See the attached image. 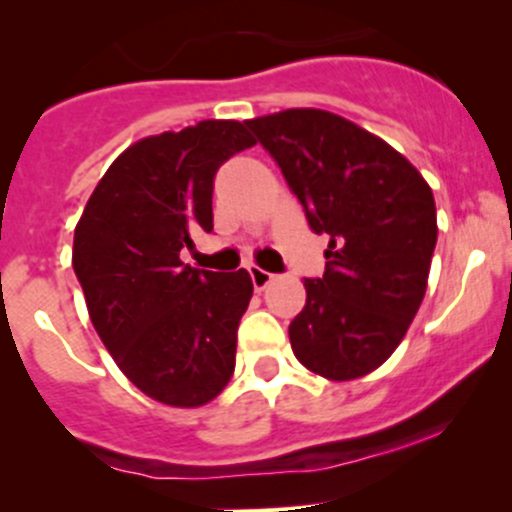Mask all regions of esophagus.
Segmentation results:
<instances>
[{"label": "esophagus", "instance_id": "34e87169", "mask_svg": "<svg viewBox=\"0 0 512 512\" xmlns=\"http://www.w3.org/2000/svg\"><path fill=\"white\" fill-rule=\"evenodd\" d=\"M249 273H251V283H254L256 290H266V287L275 280L273 273L263 271V268H258V266H251Z\"/></svg>", "mask_w": 512, "mask_h": 512}]
</instances>
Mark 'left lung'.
<instances>
[{"instance_id": "1", "label": "left lung", "mask_w": 512, "mask_h": 512, "mask_svg": "<svg viewBox=\"0 0 512 512\" xmlns=\"http://www.w3.org/2000/svg\"><path fill=\"white\" fill-rule=\"evenodd\" d=\"M283 169L309 227L329 234L324 278L304 280L290 324L295 358L314 375H370L409 331L438 241L435 198L421 171L382 137L321 108L246 120Z\"/></svg>"}]
</instances>
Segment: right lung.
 <instances>
[{
  "instance_id": "add662e5",
  "label": "right lung",
  "mask_w": 512,
  "mask_h": 512,
  "mask_svg": "<svg viewBox=\"0 0 512 512\" xmlns=\"http://www.w3.org/2000/svg\"><path fill=\"white\" fill-rule=\"evenodd\" d=\"M256 140L239 120L149 135L108 166L74 227L72 266L91 324L128 380L159 404L198 409L232 380L251 275L183 266L212 232V179Z\"/></svg>"
}]
</instances>
